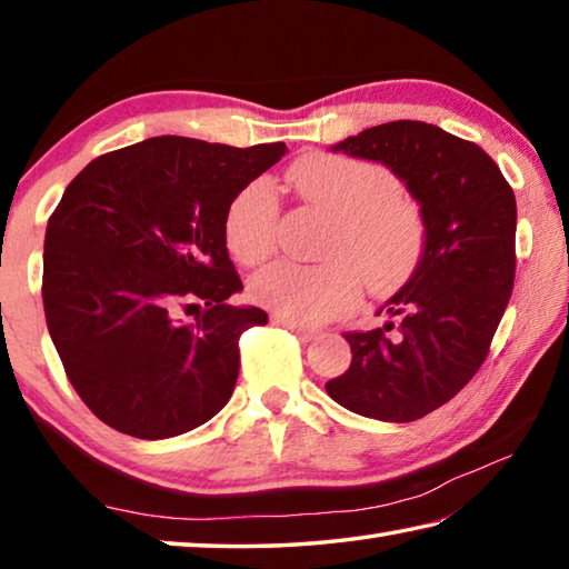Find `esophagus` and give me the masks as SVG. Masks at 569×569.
<instances>
[{
    "label": "esophagus",
    "instance_id": "obj_1",
    "mask_svg": "<svg viewBox=\"0 0 569 569\" xmlns=\"http://www.w3.org/2000/svg\"><path fill=\"white\" fill-rule=\"evenodd\" d=\"M271 321H273L276 326H283V329H288L291 333H296V339H298V341H303V343L313 341L316 336H319V331H316V329H308V326H301V323H296V321L281 319V316H273Z\"/></svg>",
    "mask_w": 569,
    "mask_h": 569
}]
</instances>
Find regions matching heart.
<instances>
[{"mask_svg": "<svg viewBox=\"0 0 569 569\" xmlns=\"http://www.w3.org/2000/svg\"><path fill=\"white\" fill-rule=\"evenodd\" d=\"M298 196L331 210L319 263L276 261L250 278L258 306L296 323H323L353 311L361 281L389 296L421 263L427 228L417 206L401 198V182L379 162L331 152L298 158L286 172ZM278 206L266 180H250L226 210L223 236L243 266L266 261L276 248Z\"/></svg>", "mask_w": 569, "mask_h": 569, "instance_id": "obj_1", "label": "heart"}]
</instances>
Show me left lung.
<instances>
[{
    "label": "left lung",
    "mask_w": 569,
    "mask_h": 569,
    "mask_svg": "<svg viewBox=\"0 0 569 569\" xmlns=\"http://www.w3.org/2000/svg\"><path fill=\"white\" fill-rule=\"evenodd\" d=\"M333 152L377 160L421 206V263L379 308L383 329L343 333L351 366L326 391L353 413L413 421L455 399L479 371L515 286V192L475 142L437 124L397 120L346 138Z\"/></svg>",
    "instance_id": "obj_1"
}]
</instances>
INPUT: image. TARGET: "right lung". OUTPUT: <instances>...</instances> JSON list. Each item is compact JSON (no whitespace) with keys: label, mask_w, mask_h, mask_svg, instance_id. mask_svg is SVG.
<instances>
[{"label":"right lung","mask_w":569,"mask_h":569,"mask_svg":"<svg viewBox=\"0 0 569 569\" xmlns=\"http://www.w3.org/2000/svg\"><path fill=\"white\" fill-rule=\"evenodd\" d=\"M283 156V142L160 134L104 152L67 186L44 233V319L67 379L108 427L168 439L228 403L240 333L268 313L228 303L243 283L226 210ZM200 305L196 322L179 321Z\"/></svg>","instance_id":"add662e5"}]
</instances>
